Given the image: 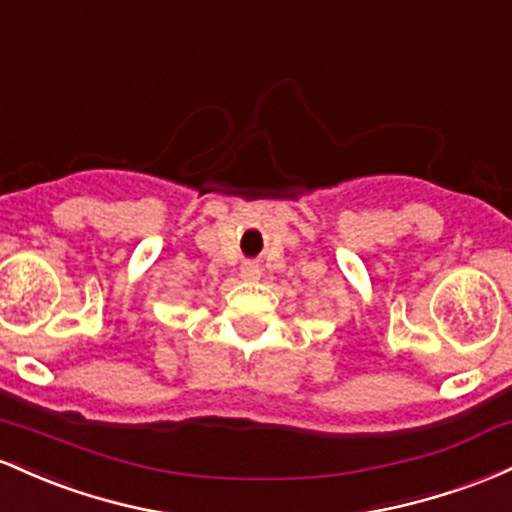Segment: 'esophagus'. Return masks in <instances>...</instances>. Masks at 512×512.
<instances>
[{
    "label": "esophagus",
    "instance_id": "34e87169",
    "mask_svg": "<svg viewBox=\"0 0 512 512\" xmlns=\"http://www.w3.org/2000/svg\"><path fill=\"white\" fill-rule=\"evenodd\" d=\"M239 275L244 280H249V283H256V280L261 278V266H258V263H254V261H244V263H241V268H239Z\"/></svg>",
    "mask_w": 512,
    "mask_h": 512
}]
</instances>
